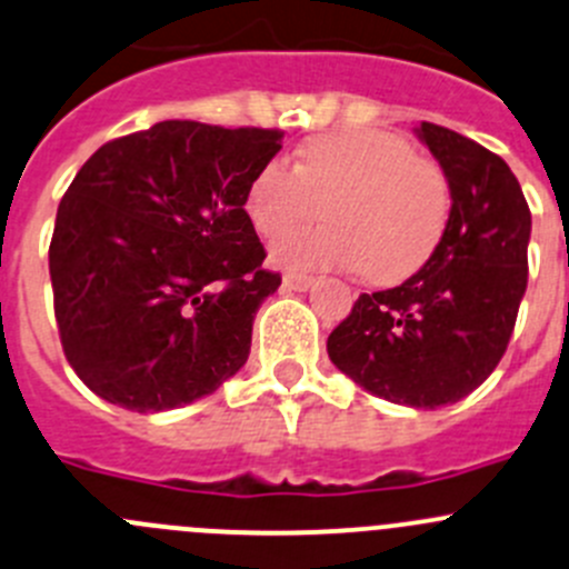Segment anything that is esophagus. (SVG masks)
<instances>
[{
    "instance_id": "34e87169",
    "label": "esophagus",
    "mask_w": 569,
    "mask_h": 569,
    "mask_svg": "<svg viewBox=\"0 0 569 569\" xmlns=\"http://www.w3.org/2000/svg\"><path fill=\"white\" fill-rule=\"evenodd\" d=\"M283 286H286V289H291V291H306V289H311V286H313V278H311V274L286 272L283 274Z\"/></svg>"
}]
</instances>
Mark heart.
Returning <instances> with one entry per match:
<instances>
[{
    "mask_svg": "<svg viewBox=\"0 0 569 569\" xmlns=\"http://www.w3.org/2000/svg\"><path fill=\"white\" fill-rule=\"evenodd\" d=\"M328 202L330 224L274 244L286 267H352L375 283H400L431 261L450 217L442 169L406 138L347 130L311 138L300 167L272 158L247 186L244 208L261 236L308 222Z\"/></svg>",
    "mask_w": 569,
    "mask_h": 569,
    "instance_id": "heart-1",
    "label": "heart"
}]
</instances>
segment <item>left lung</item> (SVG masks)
Segmentation results:
<instances>
[{
  "label": "left lung",
  "mask_w": 569,
  "mask_h": 569,
  "mask_svg": "<svg viewBox=\"0 0 569 569\" xmlns=\"http://www.w3.org/2000/svg\"><path fill=\"white\" fill-rule=\"evenodd\" d=\"M417 136L448 178V228L406 283L358 297L328 336V356L369 395L439 408L478 389L509 347L528 286L531 211L509 163L487 147L431 121Z\"/></svg>",
  "instance_id": "obj_1"
}]
</instances>
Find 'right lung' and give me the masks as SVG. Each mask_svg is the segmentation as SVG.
I'll return each instance as SVG.
<instances>
[{"instance_id":"1","label":"right lung","mask_w":569,"mask_h":569,"mask_svg":"<svg viewBox=\"0 0 569 569\" xmlns=\"http://www.w3.org/2000/svg\"><path fill=\"white\" fill-rule=\"evenodd\" d=\"M280 138L169 119L82 163L58 206L49 278L60 345L93 395L169 411L244 367L256 311L280 286L244 197Z\"/></svg>"}]
</instances>
